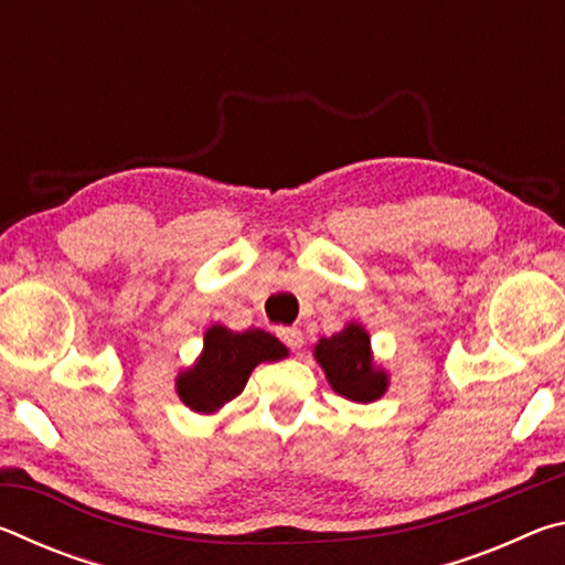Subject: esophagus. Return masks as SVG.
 Segmentation results:
<instances>
[{
	"mask_svg": "<svg viewBox=\"0 0 565 565\" xmlns=\"http://www.w3.org/2000/svg\"><path fill=\"white\" fill-rule=\"evenodd\" d=\"M279 339L286 343V347H289L291 351H299L301 347H303V333L299 331V329H279Z\"/></svg>",
	"mask_w": 565,
	"mask_h": 565,
	"instance_id": "esophagus-1",
	"label": "esophagus"
}]
</instances>
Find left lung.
Wrapping results in <instances>:
<instances>
[{
  "instance_id": "1",
  "label": "left lung",
  "mask_w": 565,
  "mask_h": 565,
  "mask_svg": "<svg viewBox=\"0 0 565 565\" xmlns=\"http://www.w3.org/2000/svg\"><path fill=\"white\" fill-rule=\"evenodd\" d=\"M331 388L356 404H371L386 394L388 376L374 363L371 339L359 323H347V329L321 339L313 349Z\"/></svg>"
}]
</instances>
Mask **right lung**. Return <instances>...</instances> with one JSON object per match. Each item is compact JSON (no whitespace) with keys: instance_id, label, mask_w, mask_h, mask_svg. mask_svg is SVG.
<instances>
[{"instance_id":"1","label":"right lung","mask_w":565,"mask_h":565,"mask_svg":"<svg viewBox=\"0 0 565 565\" xmlns=\"http://www.w3.org/2000/svg\"><path fill=\"white\" fill-rule=\"evenodd\" d=\"M289 349L269 331H232L214 323L204 337L196 363L177 376V394L196 414H214L242 394L252 371L262 361H281Z\"/></svg>"}]
</instances>
